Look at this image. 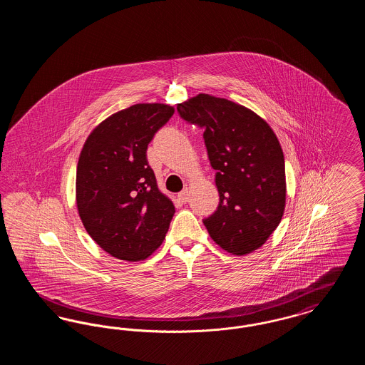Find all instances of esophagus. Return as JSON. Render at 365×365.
Instances as JSON below:
<instances>
[{
  "mask_svg": "<svg viewBox=\"0 0 365 365\" xmlns=\"http://www.w3.org/2000/svg\"><path fill=\"white\" fill-rule=\"evenodd\" d=\"M178 197H179V200H180L182 202H187V200H189V190H187V189H183V190L178 194Z\"/></svg>",
  "mask_w": 365,
  "mask_h": 365,
  "instance_id": "1",
  "label": "esophagus"
}]
</instances>
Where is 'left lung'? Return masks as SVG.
<instances>
[{
    "label": "left lung",
    "instance_id": "left-lung-1",
    "mask_svg": "<svg viewBox=\"0 0 365 365\" xmlns=\"http://www.w3.org/2000/svg\"><path fill=\"white\" fill-rule=\"evenodd\" d=\"M185 122L204 130L216 170L219 207L204 219L209 235L242 256L260 247L279 226L286 202L284 157L272 128L250 109L198 94L176 106Z\"/></svg>",
    "mask_w": 365,
    "mask_h": 365
}]
</instances>
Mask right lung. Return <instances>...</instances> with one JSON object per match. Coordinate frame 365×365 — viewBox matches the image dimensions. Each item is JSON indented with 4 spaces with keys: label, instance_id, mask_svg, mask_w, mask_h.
Returning <instances> with one entry per match:
<instances>
[{
    "label": "right lung",
    "instance_id": "1",
    "mask_svg": "<svg viewBox=\"0 0 365 365\" xmlns=\"http://www.w3.org/2000/svg\"><path fill=\"white\" fill-rule=\"evenodd\" d=\"M174 112L170 105H133L96 127L81 152L79 216L88 235L116 259L150 256L173 220L174 204L157 189L146 150Z\"/></svg>",
    "mask_w": 365,
    "mask_h": 365
}]
</instances>
